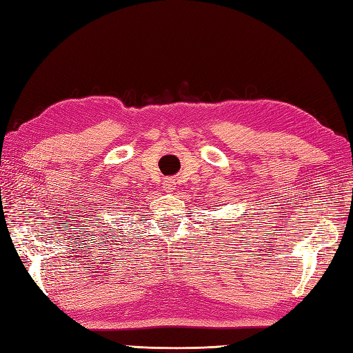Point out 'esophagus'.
I'll use <instances>...</instances> for the list:
<instances>
[{"instance_id": "1", "label": "esophagus", "mask_w": 353, "mask_h": 353, "mask_svg": "<svg viewBox=\"0 0 353 353\" xmlns=\"http://www.w3.org/2000/svg\"><path fill=\"white\" fill-rule=\"evenodd\" d=\"M174 181H171V179H167V181H165V188H167L168 191H171V190H174Z\"/></svg>"}]
</instances>
